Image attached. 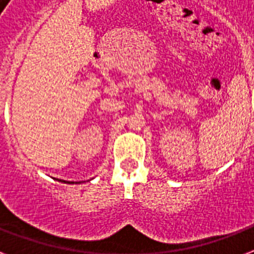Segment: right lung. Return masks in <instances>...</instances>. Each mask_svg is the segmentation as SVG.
<instances>
[{"label":"right lung","mask_w":254,"mask_h":254,"mask_svg":"<svg viewBox=\"0 0 254 254\" xmlns=\"http://www.w3.org/2000/svg\"><path fill=\"white\" fill-rule=\"evenodd\" d=\"M61 182H64V181H61ZM64 183H71V185H73V182H64ZM77 183V182H76Z\"/></svg>","instance_id":"right-lung-1"}]
</instances>
